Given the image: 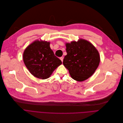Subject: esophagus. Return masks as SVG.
I'll list each match as a JSON object with an SVG mask.
<instances>
[{
  "mask_svg": "<svg viewBox=\"0 0 123 123\" xmlns=\"http://www.w3.org/2000/svg\"><path fill=\"white\" fill-rule=\"evenodd\" d=\"M60 59L61 60V61L62 62H63V57H60Z\"/></svg>",
  "mask_w": 123,
  "mask_h": 123,
  "instance_id": "1",
  "label": "esophagus"
}]
</instances>
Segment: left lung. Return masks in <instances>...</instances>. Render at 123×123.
Segmentation results:
<instances>
[{
    "instance_id": "8db88e82",
    "label": "left lung",
    "mask_w": 123,
    "mask_h": 123,
    "mask_svg": "<svg viewBox=\"0 0 123 123\" xmlns=\"http://www.w3.org/2000/svg\"><path fill=\"white\" fill-rule=\"evenodd\" d=\"M67 55L63 61L72 79L78 81L86 80L94 73L100 62L99 54L87 40L66 43Z\"/></svg>"
}]
</instances>
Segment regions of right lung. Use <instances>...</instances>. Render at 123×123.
<instances>
[{
  "label": "right lung",
  "instance_id": "right-lung-1",
  "mask_svg": "<svg viewBox=\"0 0 123 123\" xmlns=\"http://www.w3.org/2000/svg\"><path fill=\"white\" fill-rule=\"evenodd\" d=\"M26 66L35 77L44 80L49 77L62 61L50 47V43L35 41L30 44L23 53Z\"/></svg>",
  "mask_w": 123,
  "mask_h": 123
}]
</instances>
